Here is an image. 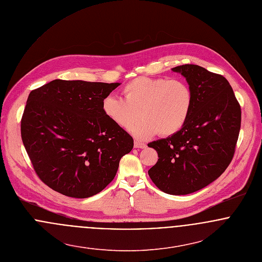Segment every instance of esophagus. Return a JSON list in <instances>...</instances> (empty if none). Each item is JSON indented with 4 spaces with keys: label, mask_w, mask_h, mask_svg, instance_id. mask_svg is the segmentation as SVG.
<instances>
[{
    "label": "esophagus",
    "mask_w": 262,
    "mask_h": 262,
    "mask_svg": "<svg viewBox=\"0 0 262 262\" xmlns=\"http://www.w3.org/2000/svg\"><path fill=\"white\" fill-rule=\"evenodd\" d=\"M134 147H135V148H146V145H145L144 143L135 141V142H134Z\"/></svg>",
    "instance_id": "34e87169"
}]
</instances>
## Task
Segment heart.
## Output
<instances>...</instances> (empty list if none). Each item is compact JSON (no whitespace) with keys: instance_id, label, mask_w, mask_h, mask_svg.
<instances>
[{"instance_id":"1","label":"heart","mask_w":262,"mask_h":262,"mask_svg":"<svg viewBox=\"0 0 262 262\" xmlns=\"http://www.w3.org/2000/svg\"><path fill=\"white\" fill-rule=\"evenodd\" d=\"M123 98L107 96L102 102L103 112L117 126L146 140L159 134L170 137L179 133L189 118L193 104L190 86L182 79L139 76L122 88Z\"/></svg>"}]
</instances>
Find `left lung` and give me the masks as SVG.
I'll use <instances>...</instances> for the list:
<instances>
[{"instance_id": "left-lung-1", "label": "left lung", "mask_w": 262, "mask_h": 262, "mask_svg": "<svg viewBox=\"0 0 262 262\" xmlns=\"http://www.w3.org/2000/svg\"><path fill=\"white\" fill-rule=\"evenodd\" d=\"M172 71L187 78L192 109L179 133L148 143L159 157L148 174L160 190L180 195L207 187L228 167L241 127V107L223 75L195 64Z\"/></svg>"}]
</instances>
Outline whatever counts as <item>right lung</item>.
<instances>
[{
	"label": "right lung",
	"instance_id": "1",
	"mask_svg": "<svg viewBox=\"0 0 262 262\" xmlns=\"http://www.w3.org/2000/svg\"><path fill=\"white\" fill-rule=\"evenodd\" d=\"M119 82L54 79L31 91L21 137L38 178L55 191L84 199L107 187L133 138L103 112Z\"/></svg>",
	"mask_w": 262,
	"mask_h": 262
}]
</instances>
